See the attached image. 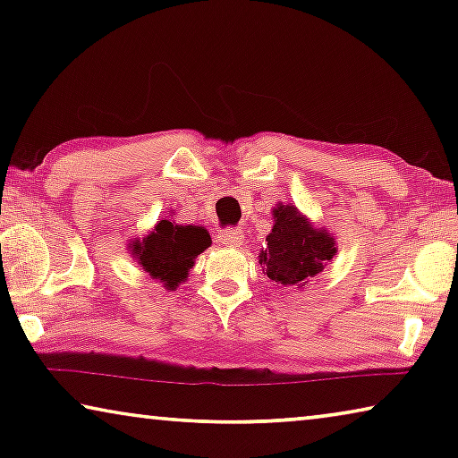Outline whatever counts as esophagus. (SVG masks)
I'll return each mask as SVG.
<instances>
[{"instance_id": "1", "label": "esophagus", "mask_w": 458, "mask_h": 458, "mask_svg": "<svg viewBox=\"0 0 458 458\" xmlns=\"http://www.w3.org/2000/svg\"><path fill=\"white\" fill-rule=\"evenodd\" d=\"M242 240H244V236L240 228H226L218 234V242L226 244V246H238V244H242Z\"/></svg>"}]
</instances>
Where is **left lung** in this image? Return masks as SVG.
Instances as JSON below:
<instances>
[{
	"mask_svg": "<svg viewBox=\"0 0 458 458\" xmlns=\"http://www.w3.org/2000/svg\"><path fill=\"white\" fill-rule=\"evenodd\" d=\"M273 232L267 236L260 265L275 283L299 286L317 276L335 254V240L325 230H315L297 208L278 206Z\"/></svg>",
	"mask_w": 458,
	"mask_h": 458,
	"instance_id": "obj_1",
	"label": "left lung"
}]
</instances>
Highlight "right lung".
<instances>
[{
  "label": "right lung",
  "mask_w": 458,
  "mask_h": 458,
  "mask_svg": "<svg viewBox=\"0 0 458 458\" xmlns=\"http://www.w3.org/2000/svg\"><path fill=\"white\" fill-rule=\"evenodd\" d=\"M210 244V234L201 226H177L169 220H161L151 234L143 238V242L137 240L131 248L139 265L174 291L188 278L198 254Z\"/></svg>",
  "instance_id": "obj_1"
}]
</instances>
